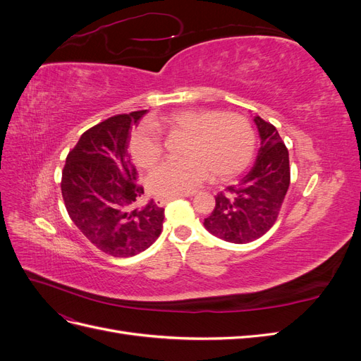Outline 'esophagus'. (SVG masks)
I'll use <instances>...</instances> for the list:
<instances>
[{
	"label": "esophagus",
	"instance_id": "1",
	"mask_svg": "<svg viewBox=\"0 0 361 361\" xmlns=\"http://www.w3.org/2000/svg\"><path fill=\"white\" fill-rule=\"evenodd\" d=\"M190 195H192V194H180V195H171V197H157V199H155V203H157L158 206H164V204L170 203L171 200H176V199H180V197H190Z\"/></svg>",
	"mask_w": 361,
	"mask_h": 361
}]
</instances>
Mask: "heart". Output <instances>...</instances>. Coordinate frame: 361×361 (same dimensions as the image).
<instances>
[{
  "label": "heart",
  "instance_id": "heart-1",
  "mask_svg": "<svg viewBox=\"0 0 361 361\" xmlns=\"http://www.w3.org/2000/svg\"><path fill=\"white\" fill-rule=\"evenodd\" d=\"M164 135H185L180 161H169L150 174L152 194L171 197L192 192L211 178L224 182L241 174L255 155L256 134L250 120L233 111L180 110L150 125L137 126L129 138V154L140 169L150 170L164 155Z\"/></svg>",
  "mask_w": 361,
  "mask_h": 361
}]
</instances>
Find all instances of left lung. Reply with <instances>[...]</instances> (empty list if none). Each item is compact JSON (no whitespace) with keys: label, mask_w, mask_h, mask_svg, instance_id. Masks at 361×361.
I'll return each instance as SVG.
<instances>
[{"label":"left lung","mask_w":361,"mask_h":361,"mask_svg":"<svg viewBox=\"0 0 361 361\" xmlns=\"http://www.w3.org/2000/svg\"><path fill=\"white\" fill-rule=\"evenodd\" d=\"M260 147L253 169L239 185L215 195V207L204 218L212 235L233 244L264 236L277 221L290 183L289 152L274 125L255 117Z\"/></svg>","instance_id":"1"}]
</instances>
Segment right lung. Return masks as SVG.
Returning <instances> with one entry per match:
<instances>
[{
    "mask_svg": "<svg viewBox=\"0 0 361 361\" xmlns=\"http://www.w3.org/2000/svg\"><path fill=\"white\" fill-rule=\"evenodd\" d=\"M147 110L117 114L94 125L69 152L61 195L73 224L102 253L130 257L154 244L162 231L164 207L145 194L128 154L129 130Z\"/></svg>",
    "mask_w": 361,
    "mask_h": 361,
    "instance_id": "right-lung-1",
    "label": "right lung"
}]
</instances>
